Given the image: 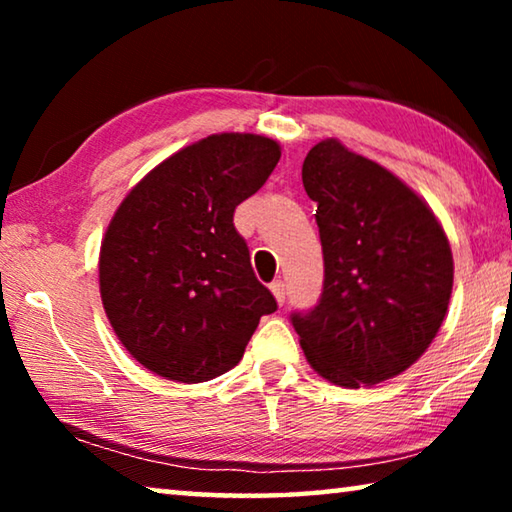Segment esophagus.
I'll use <instances>...</instances> for the list:
<instances>
[{"label": "esophagus", "instance_id": "1", "mask_svg": "<svg viewBox=\"0 0 512 512\" xmlns=\"http://www.w3.org/2000/svg\"><path fill=\"white\" fill-rule=\"evenodd\" d=\"M271 291H273L275 300L280 302V305H284V298H287V289H284V282L282 280L271 282Z\"/></svg>", "mask_w": 512, "mask_h": 512}]
</instances>
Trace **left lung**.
<instances>
[{
	"mask_svg": "<svg viewBox=\"0 0 512 512\" xmlns=\"http://www.w3.org/2000/svg\"><path fill=\"white\" fill-rule=\"evenodd\" d=\"M302 185L318 203L325 280L318 305L291 323L320 377L375 386L436 339L452 296V248L409 185L339 140L307 153Z\"/></svg>",
	"mask_w": 512,
	"mask_h": 512,
	"instance_id": "obj_1",
	"label": "left lung"
}]
</instances>
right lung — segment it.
Listing matches in <instances>:
<instances>
[{
	"label": "right lung",
	"instance_id": "add662e5",
	"mask_svg": "<svg viewBox=\"0 0 512 512\" xmlns=\"http://www.w3.org/2000/svg\"><path fill=\"white\" fill-rule=\"evenodd\" d=\"M280 155L271 137L210 135L160 162L117 207L99 289L117 339L146 370L183 384L219 377L277 309L232 216Z\"/></svg>",
	"mask_w": 512,
	"mask_h": 512
}]
</instances>
